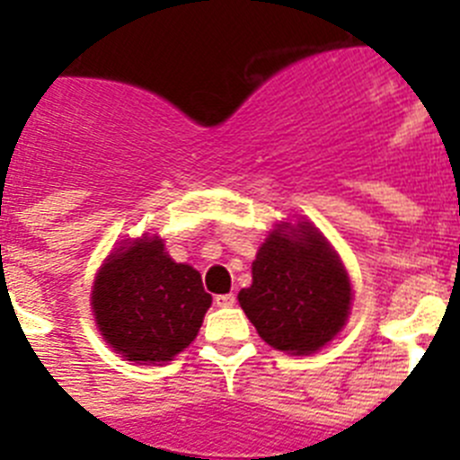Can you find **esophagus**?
Wrapping results in <instances>:
<instances>
[{
  "label": "esophagus",
  "mask_w": 460,
  "mask_h": 460,
  "mask_svg": "<svg viewBox=\"0 0 460 460\" xmlns=\"http://www.w3.org/2000/svg\"><path fill=\"white\" fill-rule=\"evenodd\" d=\"M214 304L221 308H227V306H234V295L230 292V295H218L217 299H214Z\"/></svg>",
  "instance_id": "obj_1"
}]
</instances>
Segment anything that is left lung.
I'll return each mask as SVG.
<instances>
[{"label": "left lung", "mask_w": 460, "mask_h": 460, "mask_svg": "<svg viewBox=\"0 0 460 460\" xmlns=\"http://www.w3.org/2000/svg\"><path fill=\"white\" fill-rule=\"evenodd\" d=\"M352 288L336 251L318 227L280 223L253 260V283L239 292L246 318L265 343L311 355L343 329Z\"/></svg>", "instance_id": "obj_1"}]
</instances>
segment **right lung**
Returning a JSON list of instances; mask_svg holds the SVG:
<instances>
[{
	"mask_svg": "<svg viewBox=\"0 0 460 460\" xmlns=\"http://www.w3.org/2000/svg\"><path fill=\"white\" fill-rule=\"evenodd\" d=\"M209 306L198 270L174 262L161 237L124 242L92 286L101 336L136 364H164L180 355L198 336Z\"/></svg>",
	"mask_w": 460,
	"mask_h": 460,
	"instance_id": "obj_1",
	"label": "right lung"
}]
</instances>
